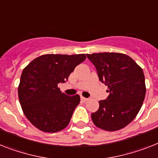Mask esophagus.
I'll use <instances>...</instances> for the list:
<instances>
[{"label": "esophagus", "mask_w": 158, "mask_h": 158, "mask_svg": "<svg viewBox=\"0 0 158 158\" xmlns=\"http://www.w3.org/2000/svg\"><path fill=\"white\" fill-rule=\"evenodd\" d=\"M81 99L83 102H86L88 101L89 98H84V97H81Z\"/></svg>", "instance_id": "esophagus-1"}]
</instances>
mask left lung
Instances as JSON below:
<instances>
[{
  "label": "left lung",
  "instance_id": "8db88e82",
  "mask_svg": "<svg viewBox=\"0 0 158 158\" xmlns=\"http://www.w3.org/2000/svg\"><path fill=\"white\" fill-rule=\"evenodd\" d=\"M97 70L99 81L107 85L109 96L100 100L99 108L91 114L98 127L113 131L126 127L137 115L145 97L141 68L122 53L86 54Z\"/></svg>",
  "mask_w": 158,
  "mask_h": 158
}]
</instances>
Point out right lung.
I'll return each instance as SVG.
<instances>
[{
	"label": "right lung",
	"mask_w": 158,
	"mask_h": 158,
	"mask_svg": "<svg viewBox=\"0 0 158 158\" xmlns=\"http://www.w3.org/2000/svg\"><path fill=\"white\" fill-rule=\"evenodd\" d=\"M86 59L85 54H47L35 58L23 69L18 98L23 113L35 127L56 132L67 127L80 96H67L58 88Z\"/></svg>",
	"instance_id": "right-lung-1"
}]
</instances>
